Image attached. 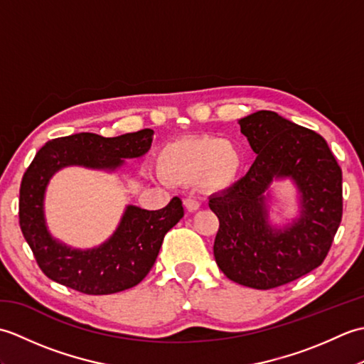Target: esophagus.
<instances>
[{
    "label": "esophagus",
    "mask_w": 364,
    "mask_h": 364,
    "mask_svg": "<svg viewBox=\"0 0 364 364\" xmlns=\"http://www.w3.org/2000/svg\"><path fill=\"white\" fill-rule=\"evenodd\" d=\"M184 206H186V210L189 213H196L200 210V202L196 198H186L184 200Z\"/></svg>",
    "instance_id": "1"
}]
</instances>
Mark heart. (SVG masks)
I'll list each match as a JSON object with an SVG mask.
<instances>
[{
  "label": "heart",
  "instance_id": "obj_1",
  "mask_svg": "<svg viewBox=\"0 0 364 364\" xmlns=\"http://www.w3.org/2000/svg\"><path fill=\"white\" fill-rule=\"evenodd\" d=\"M242 156L230 141L214 136L183 137L162 146L156 156L161 178L172 184H194L222 191L230 188L241 172Z\"/></svg>",
  "mask_w": 364,
  "mask_h": 364
}]
</instances>
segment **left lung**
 Instances as JSON below:
<instances>
[{
	"mask_svg": "<svg viewBox=\"0 0 364 364\" xmlns=\"http://www.w3.org/2000/svg\"><path fill=\"white\" fill-rule=\"evenodd\" d=\"M239 125L258 156L244 178L210 198L219 219L214 258L231 282L272 289L326 259L343 219V172L326 139L277 112H253ZM283 176L298 184L302 215L277 232L267 225L264 194Z\"/></svg>",
	"mask_w": 364,
	"mask_h": 364,
	"instance_id": "1",
	"label": "left lung"
}]
</instances>
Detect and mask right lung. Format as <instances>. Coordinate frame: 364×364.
<instances>
[{
  "instance_id": "add662e5",
  "label": "right lung",
  "mask_w": 364,
  "mask_h": 364,
  "mask_svg": "<svg viewBox=\"0 0 364 364\" xmlns=\"http://www.w3.org/2000/svg\"><path fill=\"white\" fill-rule=\"evenodd\" d=\"M153 129L117 137L78 133L46 142L37 151L20 184L18 219L21 233L42 272L59 284L89 296L133 288L150 272L167 231L184 215L175 197L158 211L128 206L109 241L94 250H72L54 241L43 220V192L54 172L65 166L115 168L123 158L149 151Z\"/></svg>"
}]
</instances>
